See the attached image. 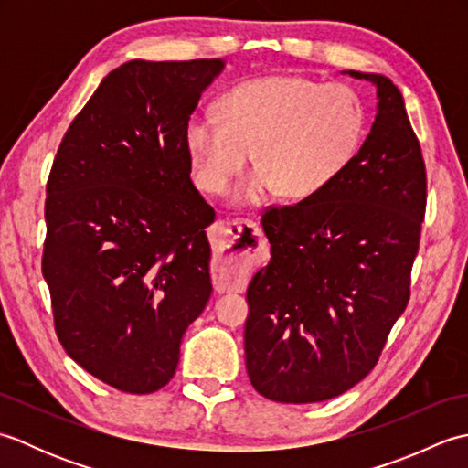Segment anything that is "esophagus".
Wrapping results in <instances>:
<instances>
[{
	"label": "esophagus",
	"mask_w": 468,
	"mask_h": 468,
	"mask_svg": "<svg viewBox=\"0 0 468 468\" xmlns=\"http://www.w3.org/2000/svg\"><path fill=\"white\" fill-rule=\"evenodd\" d=\"M217 260L213 280L218 292L241 290L247 277L265 260V241L251 221H218L211 229Z\"/></svg>",
	"instance_id": "obj_1"
}]
</instances>
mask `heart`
Instances as JSON below:
<instances>
[{
  "mask_svg": "<svg viewBox=\"0 0 468 468\" xmlns=\"http://www.w3.org/2000/svg\"><path fill=\"white\" fill-rule=\"evenodd\" d=\"M366 122L364 101L350 86L270 76L225 92L221 114L195 112L185 143L207 193L223 195L251 153L255 171L237 201L260 205L273 191L302 201L325 191L354 163Z\"/></svg>",
  "mask_w": 468,
  "mask_h": 468,
  "instance_id": "1",
  "label": "heart"
}]
</instances>
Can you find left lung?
I'll return each mask as SVG.
<instances>
[{
    "mask_svg": "<svg viewBox=\"0 0 468 468\" xmlns=\"http://www.w3.org/2000/svg\"><path fill=\"white\" fill-rule=\"evenodd\" d=\"M376 86L370 134L320 195L261 217L271 260L247 287L245 364L253 388L285 404L330 400L372 372L410 300L426 208V168L404 98Z\"/></svg>",
    "mask_w": 468,
    "mask_h": 468,
    "instance_id": "8db88e82",
    "label": "left lung"
}]
</instances>
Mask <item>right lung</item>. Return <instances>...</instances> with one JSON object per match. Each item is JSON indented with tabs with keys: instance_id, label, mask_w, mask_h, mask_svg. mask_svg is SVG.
<instances>
[{
	"instance_id": "obj_1",
	"label": "right lung",
	"mask_w": 468,
	"mask_h": 468,
	"mask_svg": "<svg viewBox=\"0 0 468 468\" xmlns=\"http://www.w3.org/2000/svg\"><path fill=\"white\" fill-rule=\"evenodd\" d=\"M225 62L112 69L62 138L46 186L42 273L59 344L98 380L151 394L211 297L215 211L191 181L186 121Z\"/></svg>"
}]
</instances>
